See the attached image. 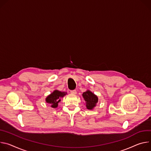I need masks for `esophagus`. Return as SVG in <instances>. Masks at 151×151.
<instances>
[{"label":"esophagus","mask_w":151,"mask_h":151,"mask_svg":"<svg viewBox=\"0 0 151 151\" xmlns=\"http://www.w3.org/2000/svg\"><path fill=\"white\" fill-rule=\"evenodd\" d=\"M71 92V93H72V94H76L77 93V91H76V90H72V91H70Z\"/></svg>","instance_id":"esophagus-1"}]
</instances>
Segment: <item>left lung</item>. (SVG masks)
<instances>
[{
  "instance_id": "8db88e82",
  "label": "left lung",
  "mask_w": 151,
  "mask_h": 151,
  "mask_svg": "<svg viewBox=\"0 0 151 151\" xmlns=\"http://www.w3.org/2000/svg\"><path fill=\"white\" fill-rule=\"evenodd\" d=\"M82 96L86 102V108L89 110H92L98 101V96L89 90L83 92Z\"/></svg>"
}]
</instances>
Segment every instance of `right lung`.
<instances>
[{
    "instance_id": "obj_1",
    "label": "right lung",
    "mask_w": 151,
    "mask_h": 151,
    "mask_svg": "<svg viewBox=\"0 0 151 151\" xmlns=\"http://www.w3.org/2000/svg\"><path fill=\"white\" fill-rule=\"evenodd\" d=\"M67 93L65 92H60L58 90L54 91L51 94H50L45 98V101L47 103L51 104L53 108H56L58 106L59 102L60 101V98H63Z\"/></svg>"
}]
</instances>
